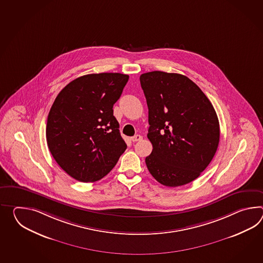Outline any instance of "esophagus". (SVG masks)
Returning <instances> with one entry per match:
<instances>
[{
  "label": "esophagus",
  "instance_id": "1",
  "mask_svg": "<svg viewBox=\"0 0 263 263\" xmlns=\"http://www.w3.org/2000/svg\"><path fill=\"white\" fill-rule=\"evenodd\" d=\"M142 140V137L140 136V135H135L134 137H132L131 138V140L133 141V142H136V141H140V140Z\"/></svg>",
  "mask_w": 263,
  "mask_h": 263
}]
</instances>
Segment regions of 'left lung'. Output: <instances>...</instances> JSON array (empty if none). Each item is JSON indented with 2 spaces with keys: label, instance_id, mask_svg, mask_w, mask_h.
<instances>
[{
  "label": "left lung",
  "instance_id": "left-lung-1",
  "mask_svg": "<svg viewBox=\"0 0 263 263\" xmlns=\"http://www.w3.org/2000/svg\"><path fill=\"white\" fill-rule=\"evenodd\" d=\"M140 81L148 105L147 137L153 145L146 166L164 186L186 185L201 175L216 153V111L187 76L155 70L142 73Z\"/></svg>",
  "mask_w": 263,
  "mask_h": 263
}]
</instances>
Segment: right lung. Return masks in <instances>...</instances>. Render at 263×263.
Wrapping results in <instances>:
<instances>
[{"label": "right lung", "mask_w": 263, "mask_h": 263, "mask_svg": "<svg viewBox=\"0 0 263 263\" xmlns=\"http://www.w3.org/2000/svg\"><path fill=\"white\" fill-rule=\"evenodd\" d=\"M128 79L118 72L83 76L54 100L47 119V144L54 160L76 180L98 181L125 151L113 105Z\"/></svg>", "instance_id": "1"}]
</instances>
